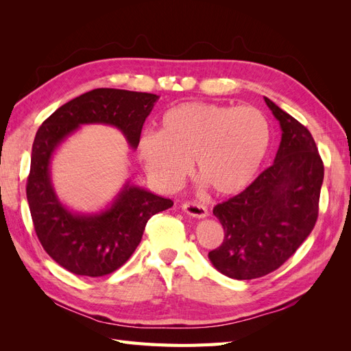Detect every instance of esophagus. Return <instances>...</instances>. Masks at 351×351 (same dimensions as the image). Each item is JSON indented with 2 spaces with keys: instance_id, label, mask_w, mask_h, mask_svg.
Here are the masks:
<instances>
[{
  "instance_id": "esophagus-1",
  "label": "esophagus",
  "mask_w": 351,
  "mask_h": 351,
  "mask_svg": "<svg viewBox=\"0 0 351 351\" xmlns=\"http://www.w3.org/2000/svg\"><path fill=\"white\" fill-rule=\"evenodd\" d=\"M183 210L187 215L193 217V218H199V219L206 218L209 215L206 206L196 204V202H186V204H183Z\"/></svg>"
}]
</instances>
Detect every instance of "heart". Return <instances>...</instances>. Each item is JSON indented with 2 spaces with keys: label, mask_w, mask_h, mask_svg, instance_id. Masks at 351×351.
<instances>
[{
  "label": "heart",
  "mask_w": 351,
  "mask_h": 351,
  "mask_svg": "<svg viewBox=\"0 0 351 351\" xmlns=\"http://www.w3.org/2000/svg\"><path fill=\"white\" fill-rule=\"evenodd\" d=\"M269 146V125L253 107L184 102L165 111L161 130H146L137 155L156 184L176 190L195 161L196 177L212 192H243L259 171Z\"/></svg>",
  "instance_id": "b5f03b06"
}]
</instances>
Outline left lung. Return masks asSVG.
Listing matches in <instances>:
<instances>
[{"label": "left lung", "mask_w": 351, "mask_h": 351, "mask_svg": "<svg viewBox=\"0 0 351 351\" xmlns=\"http://www.w3.org/2000/svg\"><path fill=\"white\" fill-rule=\"evenodd\" d=\"M265 102L281 127L274 164L240 195L214 208L224 240L208 258L234 280L268 275L300 247L315 227L324 183L311 132L269 98Z\"/></svg>", "instance_id": "obj_1"}]
</instances>
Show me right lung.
<instances>
[{
  "mask_svg": "<svg viewBox=\"0 0 351 351\" xmlns=\"http://www.w3.org/2000/svg\"><path fill=\"white\" fill-rule=\"evenodd\" d=\"M158 99L154 93L93 89L62 105L39 127L32 146L27 204L42 247L64 269L84 277L119 269L139 246L147 219L171 208L173 200L127 180L108 206L92 214L76 212L62 204L52 184V156L84 124L112 125L136 149Z\"/></svg>",
  "mask_w": 351,
  "mask_h": 351,
  "instance_id": "1",
  "label": "right lung"
}]
</instances>
